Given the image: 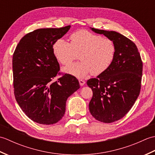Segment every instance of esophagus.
I'll list each match as a JSON object with an SVG mask.
<instances>
[{
    "instance_id": "esophagus-1",
    "label": "esophagus",
    "mask_w": 155,
    "mask_h": 155,
    "mask_svg": "<svg viewBox=\"0 0 155 155\" xmlns=\"http://www.w3.org/2000/svg\"><path fill=\"white\" fill-rule=\"evenodd\" d=\"M78 81H79V84H80L81 86H83V85L85 84V81H83V80L80 79Z\"/></svg>"
}]
</instances>
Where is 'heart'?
Returning a JSON list of instances; mask_svg holds the SVG:
<instances>
[{
  "instance_id": "obj_1",
  "label": "heart",
  "mask_w": 155,
  "mask_h": 155,
  "mask_svg": "<svg viewBox=\"0 0 155 155\" xmlns=\"http://www.w3.org/2000/svg\"><path fill=\"white\" fill-rule=\"evenodd\" d=\"M71 42L58 39L53 45V53L62 64H68L78 58L81 61L68 64L62 68L66 73L78 78H84L91 72L99 75L107 71L116 55V45L109 38L81 30L70 37Z\"/></svg>"
}]
</instances>
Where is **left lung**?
Segmentation results:
<instances>
[{"mask_svg":"<svg viewBox=\"0 0 155 155\" xmlns=\"http://www.w3.org/2000/svg\"><path fill=\"white\" fill-rule=\"evenodd\" d=\"M116 45L114 60L107 71L88 80L93 91L89 110L95 119L110 123L124 117L140 94L143 62L136 45L115 31L91 28Z\"/></svg>","mask_w":155,"mask_h":155,"instance_id":"left-lung-1","label":"left lung"}]
</instances>
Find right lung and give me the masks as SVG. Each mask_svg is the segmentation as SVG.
Masks as SVG:
<instances>
[{
	"mask_svg": "<svg viewBox=\"0 0 155 155\" xmlns=\"http://www.w3.org/2000/svg\"><path fill=\"white\" fill-rule=\"evenodd\" d=\"M71 26L40 28L24 36L12 57L13 85L16 101L27 116L41 124L57 123L63 117L67 98L80 88L74 76L62 75L53 45Z\"/></svg>",
	"mask_w": 155,
	"mask_h": 155,
	"instance_id": "1",
	"label": "right lung"
}]
</instances>
